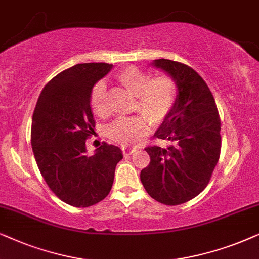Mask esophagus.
<instances>
[{"label":"esophagus","instance_id":"esophagus-1","mask_svg":"<svg viewBox=\"0 0 259 259\" xmlns=\"http://www.w3.org/2000/svg\"><path fill=\"white\" fill-rule=\"evenodd\" d=\"M135 150L136 149H134V148H126V147H123L122 148V151H123L124 156H127V155H132Z\"/></svg>","mask_w":259,"mask_h":259}]
</instances>
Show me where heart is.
Instances as JSON below:
<instances>
[{
  "label": "heart",
  "instance_id": "b5f03b06",
  "mask_svg": "<svg viewBox=\"0 0 259 259\" xmlns=\"http://www.w3.org/2000/svg\"><path fill=\"white\" fill-rule=\"evenodd\" d=\"M116 80L136 97L134 111L142 116L123 117L108 127V135L122 146H135L148 135L150 125H161L173 111L178 97V84L169 74L151 78L148 72L130 66L116 74ZM90 106L96 116H109L108 92L104 82H97L90 95Z\"/></svg>",
  "mask_w": 259,
  "mask_h": 259
}]
</instances>
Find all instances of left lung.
Segmentation results:
<instances>
[{
	"label": "left lung",
	"mask_w": 259,
	"mask_h": 259,
	"mask_svg": "<svg viewBox=\"0 0 259 259\" xmlns=\"http://www.w3.org/2000/svg\"><path fill=\"white\" fill-rule=\"evenodd\" d=\"M153 65L178 84L173 111L155 133L174 144L146 148L150 163L141 171V181L156 201L180 205L199 195L211 180L220 156L222 123L212 92L192 67L168 59Z\"/></svg>",
	"instance_id": "obj_1"
}]
</instances>
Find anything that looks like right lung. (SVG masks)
I'll return each mask as SVG.
<instances>
[{
  "label": "right lung",
  "instance_id": "add662e5",
  "mask_svg": "<svg viewBox=\"0 0 259 259\" xmlns=\"http://www.w3.org/2000/svg\"><path fill=\"white\" fill-rule=\"evenodd\" d=\"M111 64H77L50 80L33 113V153L48 187L74 207L98 204L111 191L122 150L103 143L92 156L85 142L95 133L90 95Z\"/></svg>",
  "mask_w": 259,
  "mask_h": 259
}]
</instances>
